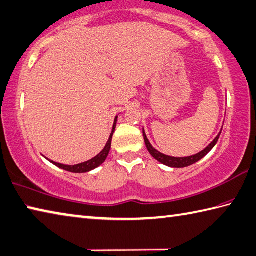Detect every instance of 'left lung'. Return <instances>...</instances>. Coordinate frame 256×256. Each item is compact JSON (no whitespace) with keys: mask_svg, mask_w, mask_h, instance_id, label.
Segmentation results:
<instances>
[{"mask_svg":"<svg viewBox=\"0 0 256 256\" xmlns=\"http://www.w3.org/2000/svg\"><path fill=\"white\" fill-rule=\"evenodd\" d=\"M220 132L218 134V136L216 137L213 142H212L208 146H207L204 150H202L200 152L196 154V155L194 156H190V157H170V156H167V155H164V154L159 152L158 150H156L155 148H154L150 142H149V140L147 139V136L146 134H144V132H142L144 134V144H146V147L148 149V152L150 155L156 159V160H158L159 162L164 164V165L166 166H170V167H174V168H182V167H187V166H190L192 165V164L197 162L198 160H200L202 158L205 157L207 154H208L212 149H213V147L216 144V142H218V138L220 136Z\"/></svg>","mask_w":256,"mask_h":256,"instance_id":"obj_1","label":"left lung"}]
</instances>
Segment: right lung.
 I'll list each match as a JSON object with an SVG mask.
<instances>
[{"label":"right lung","mask_w":256,"mask_h":256,"mask_svg":"<svg viewBox=\"0 0 256 256\" xmlns=\"http://www.w3.org/2000/svg\"><path fill=\"white\" fill-rule=\"evenodd\" d=\"M116 124H117V117H116V119H114L112 132V134H110V137H109V140L107 142V144H106L104 148L102 149V152H101L99 155H97L94 158L90 159V160L86 162H81V164H78V165H74V166L62 165V164L52 162V160H50V162L53 164V165H56L59 168H61V170H68V172H90V170H94V168H97L98 166H100L101 164H102L106 160V158H107V156H108V154L110 152V147H112V134H114V129H116Z\"/></svg>","instance_id":"obj_1"}]
</instances>
